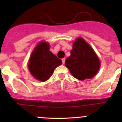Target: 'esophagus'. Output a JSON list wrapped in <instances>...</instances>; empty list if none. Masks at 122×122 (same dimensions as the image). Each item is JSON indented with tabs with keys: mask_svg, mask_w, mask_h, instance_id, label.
<instances>
[{
	"mask_svg": "<svg viewBox=\"0 0 122 122\" xmlns=\"http://www.w3.org/2000/svg\"><path fill=\"white\" fill-rule=\"evenodd\" d=\"M65 61H66V59H65V58H62V64H64V63H65Z\"/></svg>",
	"mask_w": 122,
	"mask_h": 122,
	"instance_id": "34e87169",
	"label": "esophagus"
}]
</instances>
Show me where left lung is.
Segmentation results:
<instances>
[{"label":"left lung","instance_id":"8db88e82","mask_svg":"<svg viewBox=\"0 0 122 122\" xmlns=\"http://www.w3.org/2000/svg\"><path fill=\"white\" fill-rule=\"evenodd\" d=\"M65 65L72 76L79 80L92 78L100 67L97 55L82 38H78L73 43L71 55L66 59Z\"/></svg>","mask_w":122,"mask_h":122}]
</instances>
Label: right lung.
I'll list each match as a JSON object with an SVG mask.
<instances>
[{"label": "right lung", "mask_w": 122, "mask_h": 122, "mask_svg": "<svg viewBox=\"0 0 122 122\" xmlns=\"http://www.w3.org/2000/svg\"><path fill=\"white\" fill-rule=\"evenodd\" d=\"M61 64L62 61L50 51V44L41 41L32 52L28 68L34 78L44 82L51 77L54 69Z\"/></svg>", "instance_id": "obj_1"}]
</instances>
